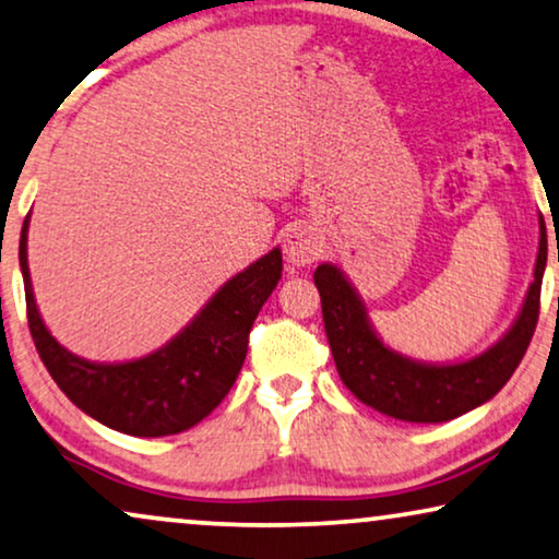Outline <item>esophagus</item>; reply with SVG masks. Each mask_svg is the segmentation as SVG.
Here are the masks:
<instances>
[{
  "mask_svg": "<svg viewBox=\"0 0 559 559\" xmlns=\"http://www.w3.org/2000/svg\"><path fill=\"white\" fill-rule=\"evenodd\" d=\"M322 250L324 237L314 225H309V222H299V225H294L286 233L284 252L288 263H294L296 267L311 265L319 255H322Z\"/></svg>",
  "mask_w": 559,
  "mask_h": 559,
  "instance_id": "obj_1",
  "label": "esophagus"
}]
</instances>
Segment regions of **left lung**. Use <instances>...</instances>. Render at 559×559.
<instances>
[{"label": "left lung", "instance_id": "8db88e82", "mask_svg": "<svg viewBox=\"0 0 559 559\" xmlns=\"http://www.w3.org/2000/svg\"><path fill=\"white\" fill-rule=\"evenodd\" d=\"M545 267L547 229L539 222L534 281L509 330L467 360L427 362L385 345L345 271L337 263H322L314 271V284L342 383L357 401L401 421L440 424L483 406L503 389L530 347Z\"/></svg>", "mask_w": 559, "mask_h": 559}]
</instances>
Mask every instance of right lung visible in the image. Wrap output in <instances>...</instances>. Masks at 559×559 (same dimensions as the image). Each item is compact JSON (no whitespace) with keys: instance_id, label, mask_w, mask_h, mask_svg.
Listing matches in <instances>:
<instances>
[{"instance_id":"add662e5","label":"right lung","mask_w":559,"mask_h":559,"mask_svg":"<svg viewBox=\"0 0 559 559\" xmlns=\"http://www.w3.org/2000/svg\"><path fill=\"white\" fill-rule=\"evenodd\" d=\"M27 229L29 214L20 233L29 334L58 389L81 412L122 435L166 437L191 429L222 404L248 355L250 326L281 281V248L235 273L163 347L132 360L96 362L66 349L43 322L27 265Z\"/></svg>"}]
</instances>
